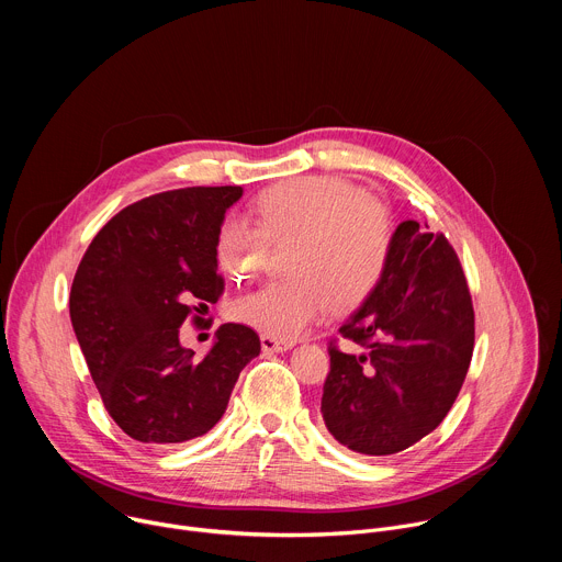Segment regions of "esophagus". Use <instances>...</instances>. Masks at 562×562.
<instances>
[{
    "label": "esophagus",
    "mask_w": 562,
    "mask_h": 562,
    "mask_svg": "<svg viewBox=\"0 0 562 562\" xmlns=\"http://www.w3.org/2000/svg\"><path fill=\"white\" fill-rule=\"evenodd\" d=\"M260 342H262L265 353H282V351H289L293 347L291 340H280V338H273V336H262Z\"/></svg>",
    "instance_id": "esophagus-1"
}]
</instances>
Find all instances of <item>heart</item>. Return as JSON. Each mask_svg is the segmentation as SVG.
Listing matches in <instances>:
<instances>
[{"label": "heart", "mask_w": 562, "mask_h": 562, "mask_svg": "<svg viewBox=\"0 0 562 562\" xmlns=\"http://www.w3.org/2000/svg\"><path fill=\"white\" fill-rule=\"evenodd\" d=\"M256 222L226 215L217 228L220 267L235 280L262 269L269 239L286 243V278L233 304V317L265 336L293 340L319 323L334 297L340 308L364 302L382 282L395 243L389 211L349 180L304 176L265 189Z\"/></svg>", "instance_id": "1"}]
</instances>
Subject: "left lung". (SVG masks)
I'll list each match as a JSON object with an SVG mask.
<instances>
[{
  "label": "left lung",
  "instance_id": "8db88e82",
  "mask_svg": "<svg viewBox=\"0 0 562 562\" xmlns=\"http://www.w3.org/2000/svg\"><path fill=\"white\" fill-rule=\"evenodd\" d=\"M429 228V226H427ZM397 224L389 269L340 327L360 356L329 345L323 418L362 456H391L431 434L449 414L473 353V304L442 233Z\"/></svg>",
  "mask_w": 562,
  "mask_h": 562
}]
</instances>
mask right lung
I'll return each mask as SVG.
<instances>
[{
	"mask_svg": "<svg viewBox=\"0 0 562 562\" xmlns=\"http://www.w3.org/2000/svg\"><path fill=\"white\" fill-rule=\"evenodd\" d=\"M243 187H191L144 198L93 237L70 286V323L102 403L137 442L204 436L260 338L226 323L204 358L180 345V327L217 302L215 239Z\"/></svg>",
	"mask_w": 562,
	"mask_h": 562,
	"instance_id": "add662e5",
	"label": "right lung"
}]
</instances>
